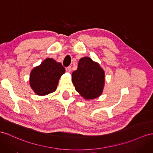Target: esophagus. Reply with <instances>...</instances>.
<instances>
[{"label": "esophagus", "mask_w": 153, "mask_h": 153, "mask_svg": "<svg viewBox=\"0 0 153 153\" xmlns=\"http://www.w3.org/2000/svg\"><path fill=\"white\" fill-rule=\"evenodd\" d=\"M71 66H69V67H68V68H65V70H66V71L67 72H68V73H70L71 71Z\"/></svg>", "instance_id": "34e87169"}]
</instances>
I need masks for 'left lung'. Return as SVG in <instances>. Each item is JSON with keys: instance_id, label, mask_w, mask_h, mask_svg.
I'll list each match as a JSON object with an SVG mask.
<instances>
[{"instance_id": "obj_1", "label": "left lung", "mask_w": 153, "mask_h": 153, "mask_svg": "<svg viewBox=\"0 0 153 153\" xmlns=\"http://www.w3.org/2000/svg\"><path fill=\"white\" fill-rule=\"evenodd\" d=\"M76 91L85 99H93L102 94L105 85V72L100 65L88 57L81 58L78 69L72 73Z\"/></svg>"}]
</instances>
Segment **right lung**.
I'll return each instance as SVG.
<instances>
[{
  "label": "right lung",
  "mask_w": 153,
  "mask_h": 153,
  "mask_svg": "<svg viewBox=\"0 0 153 153\" xmlns=\"http://www.w3.org/2000/svg\"><path fill=\"white\" fill-rule=\"evenodd\" d=\"M65 73L60 63L47 58L39 66L33 69L30 76V85L38 95H45L56 91L59 79Z\"/></svg>",
  "instance_id": "right-lung-1"
}]
</instances>
